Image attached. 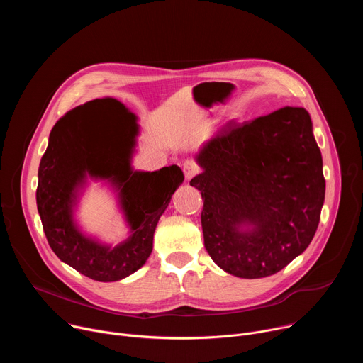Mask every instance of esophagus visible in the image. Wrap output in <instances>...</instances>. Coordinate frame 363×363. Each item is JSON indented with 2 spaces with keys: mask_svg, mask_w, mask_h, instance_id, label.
<instances>
[{
  "mask_svg": "<svg viewBox=\"0 0 363 363\" xmlns=\"http://www.w3.org/2000/svg\"><path fill=\"white\" fill-rule=\"evenodd\" d=\"M182 171H184V175H185V178L189 181L191 178H194L198 172H199V168H198V165L194 162V161H185L184 162V165H182Z\"/></svg>",
  "mask_w": 363,
  "mask_h": 363,
  "instance_id": "obj_1",
  "label": "esophagus"
}]
</instances>
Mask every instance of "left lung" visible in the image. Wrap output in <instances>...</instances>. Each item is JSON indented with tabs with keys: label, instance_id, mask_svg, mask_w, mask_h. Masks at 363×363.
I'll return each instance as SVG.
<instances>
[{
	"label": "left lung",
	"instance_id": "1",
	"mask_svg": "<svg viewBox=\"0 0 363 363\" xmlns=\"http://www.w3.org/2000/svg\"><path fill=\"white\" fill-rule=\"evenodd\" d=\"M203 245L224 272L262 279L313 240L325 202L322 153L310 115L286 106L228 122L196 155Z\"/></svg>",
	"mask_w": 363,
	"mask_h": 363
}]
</instances>
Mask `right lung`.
<instances>
[{
	"instance_id": "add662e5",
	"label": "right lung",
	"mask_w": 363,
	"mask_h": 363,
	"mask_svg": "<svg viewBox=\"0 0 363 363\" xmlns=\"http://www.w3.org/2000/svg\"><path fill=\"white\" fill-rule=\"evenodd\" d=\"M128 126H121L113 140L97 133L87 122L93 100L57 121L38 168L37 208L47 241L62 262L97 281H118L140 269L153 247V233L175 189L182 184L179 167L155 172L133 171L130 167L136 116L122 103L111 99ZM127 129L125 130L124 128ZM87 176L108 179L120 194L121 208L133 234L111 247L86 238L72 220L78 189Z\"/></svg>"
}]
</instances>
